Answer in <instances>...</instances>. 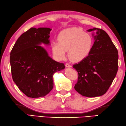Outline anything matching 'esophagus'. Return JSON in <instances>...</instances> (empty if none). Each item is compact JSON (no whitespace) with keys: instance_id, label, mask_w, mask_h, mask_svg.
Returning a JSON list of instances; mask_svg holds the SVG:
<instances>
[{"instance_id":"34e87169","label":"esophagus","mask_w":126,"mask_h":126,"mask_svg":"<svg viewBox=\"0 0 126 126\" xmlns=\"http://www.w3.org/2000/svg\"><path fill=\"white\" fill-rule=\"evenodd\" d=\"M65 66L66 67H72V66L70 65V64L68 63H66L65 64Z\"/></svg>"}]
</instances>
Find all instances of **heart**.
Here are the masks:
<instances>
[{
  "label": "heart",
  "mask_w": 126,
  "mask_h": 126,
  "mask_svg": "<svg viewBox=\"0 0 126 126\" xmlns=\"http://www.w3.org/2000/svg\"><path fill=\"white\" fill-rule=\"evenodd\" d=\"M59 42H54L52 52L56 59H65L66 51L68 56L73 62H79L88 56L93 46L91 36L79 28H71L63 30L59 33Z\"/></svg>",
  "instance_id": "b5f03b06"
}]
</instances>
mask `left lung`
Here are the masks:
<instances>
[{"label": "left lung", "instance_id": "left-lung-1", "mask_svg": "<svg viewBox=\"0 0 126 126\" xmlns=\"http://www.w3.org/2000/svg\"><path fill=\"white\" fill-rule=\"evenodd\" d=\"M94 42L89 55L73 67L78 72V79L74 89L88 97L103 95L109 89L118 70V51L107 33L94 28Z\"/></svg>", "mask_w": 126, "mask_h": 126}]
</instances>
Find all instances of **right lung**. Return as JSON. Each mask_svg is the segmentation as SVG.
<instances>
[{
  "label": "right lung",
  "mask_w": 126,
  "mask_h": 126,
  "mask_svg": "<svg viewBox=\"0 0 126 126\" xmlns=\"http://www.w3.org/2000/svg\"><path fill=\"white\" fill-rule=\"evenodd\" d=\"M48 28H31L18 38L10 53L13 80L30 98L44 97L53 88V75L65 68L63 63L53 60L44 48L49 45Z\"/></svg>",
  "instance_id": "1"
}]
</instances>
